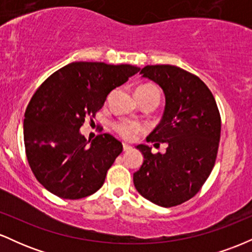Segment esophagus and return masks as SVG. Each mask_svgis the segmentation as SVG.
Listing matches in <instances>:
<instances>
[{"mask_svg": "<svg viewBox=\"0 0 252 252\" xmlns=\"http://www.w3.org/2000/svg\"><path fill=\"white\" fill-rule=\"evenodd\" d=\"M132 147L130 146V144H126V143H123V150L124 152H129V150H131Z\"/></svg>", "mask_w": 252, "mask_h": 252, "instance_id": "34e87169", "label": "esophagus"}]
</instances>
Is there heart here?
I'll use <instances>...</instances> for the list:
<instances>
[{"label":"heart","instance_id":"b5f03b06","mask_svg":"<svg viewBox=\"0 0 252 252\" xmlns=\"http://www.w3.org/2000/svg\"><path fill=\"white\" fill-rule=\"evenodd\" d=\"M136 91L142 92V94H148V92H158V90L153 85H142ZM140 124L136 122H120L116 124L117 132L124 138H131L132 136L140 131Z\"/></svg>","mask_w":252,"mask_h":252}]
</instances>
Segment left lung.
<instances>
[{
	"mask_svg": "<svg viewBox=\"0 0 252 252\" xmlns=\"http://www.w3.org/2000/svg\"><path fill=\"white\" fill-rule=\"evenodd\" d=\"M140 74L162 89L166 105L158 126L147 142L167 143L164 154L138 144L144 160L134 173L141 195L162 207L189 200L215 167L220 115L212 92L199 77L173 65H148Z\"/></svg>",
	"mask_w": 252,
	"mask_h": 252,
	"instance_id": "8db88e82",
	"label": "left lung"
}]
</instances>
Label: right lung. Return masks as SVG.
<instances>
[{"instance_id":"1","label":"right lung","mask_w":252,"mask_h":252,"mask_svg":"<svg viewBox=\"0 0 252 252\" xmlns=\"http://www.w3.org/2000/svg\"><path fill=\"white\" fill-rule=\"evenodd\" d=\"M140 70L128 63L76 62L36 90L25 112L24 140L32 172L46 189L63 199H80L103 186L122 143L100 134L89 144L79 130L112 90Z\"/></svg>"}]
</instances>
